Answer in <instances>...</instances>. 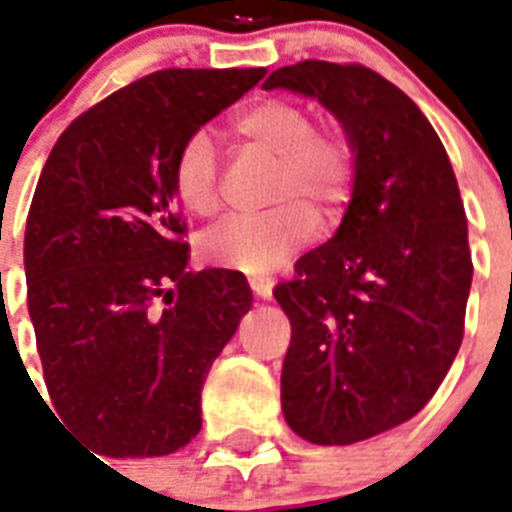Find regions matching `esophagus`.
<instances>
[{
    "instance_id": "esophagus-1",
    "label": "esophagus",
    "mask_w": 512,
    "mask_h": 512,
    "mask_svg": "<svg viewBox=\"0 0 512 512\" xmlns=\"http://www.w3.org/2000/svg\"><path fill=\"white\" fill-rule=\"evenodd\" d=\"M249 287L255 289L257 297H263V300H271V295H273V281L271 279H263V276H252V279H249Z\"/></svg>"
}]
</instances>
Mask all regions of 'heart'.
Wrapping results in <instances>:
<instances>
[{"mask_svg": "<svg viewBox=\"0 0 512 512\" xmlns=\"http://www.w3.org/2000/svg\"><path fill=\"white\" fill-rule=\"evenodd\" d=\"M233 140L276 159L271 201L257 217H236L201 241L212 265L241 273H268L316 233V215L332 217L345 207L356 183V146L340 127H313L311 111L295 100L252 103L228 124ZM172 185L188 212L215 217L223 207L220 164L207 132L185 138L172 164Z\"/></svg>", "mask_w": 512, "mask_h": 512, "instance_id": "heart-1", "label": "heart"}]
</instances>
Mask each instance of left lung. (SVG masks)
Wrapping results in <instances>:
<instances>
[{"label":"left lung","mask_w":512,"mask_h":512,"mask_svg":"<svg viewBox=\"0 0 512 512\" xmlns=\"http://www.w3.org/2000/svg\"><path fill=\"white\" fill-rule=\"evenodd\" d=\"M263 87L316 98L356 146L340 228L273 289L292 324L284 420L311 444L348 446L412 420L460 350L473 281L465 207L436 130L372 68L303 60Z\"/></svg>","instance_id":"8db88e82"}]
</instances>
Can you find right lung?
I'll return each mask as SVG.
<instances>
[{
  "mask_svg": "<svg viewBox=\"0 0 512 512\" xmlns=\"http://www.w3.org/2000/svg\"><path fill=\"white\" fill-rule=\"evenodd\" d=\"M265 68H164L76 116L28 209V313L60 420L103 457L201 430V385L252 308L244 273H191L172 164Z\"/></svg>",
  "mask_w": 512,
  "mask_h": 512,
  "instance_id": "right-lung-1",
  "label": "right lung"
}]
</instances>
